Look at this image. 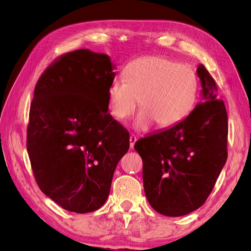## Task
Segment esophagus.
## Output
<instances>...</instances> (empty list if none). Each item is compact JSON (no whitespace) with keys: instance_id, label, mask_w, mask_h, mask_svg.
Instances as JSON below:
<instances>
[{"instance_id":"34e87169","label":"esophagus","mask_w":251,"mask_h":251,"mask_svg":"<svg viewBox=\"0 0 251 251\" xmlns=\"http://www.w3.org/2000/svg\"><path fill=\"white\" fill-rule=\"evenodd\" d=\"M136 141H137V138H136V136L135 135H131L130 136V147H131V149L134 148V144H135Z\"/></svg>"}]
</instances>
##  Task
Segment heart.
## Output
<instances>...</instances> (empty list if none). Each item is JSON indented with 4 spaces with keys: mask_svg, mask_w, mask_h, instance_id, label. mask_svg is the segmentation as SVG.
I'll return each instance as SVG.
<instances>
[{
    "mask_svg": "<svg viewBox=\"0 0 251 251\" xmlns=\"http://www.w3.org/2000/svg\"><path fill=\"white\" fill-rule=\"evenodd\" d=\"M198 85L192 66L163 56H142L126 66L125 79L111 81L110 112L123 121L132 115L139 100L142 109L134 120L137 130L146 131L155 121L160 127H170L192 111Z\"/></svg>",
    "mask_w": 251,
    "mask_h": 251,
    "instance_id": "1",
    "label": "heart"
}]
</instances>
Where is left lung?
<instances>
[{
	"mask_svg": "<svg viewBox=\"0 0 251 251\" xmlns=\"http://www.w3.org/2000/svg\"><path fill=\"white\" fill-rule=\"evenodd\" d=\"M202 101L175 126L135 143L142 158L143 187L159 214L181 217L206 201L227 159L228 121L215 79L200 64Z\"/></svg>",
	"mask_w": 251,
	"mask_h": 251,
	"instance_id": "left-lung-1",
	"label": "left lung"
}]
</instances>
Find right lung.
I'll list each match as a JSON object with an SVG mask.
<instances>
[{
  "instance_id": "add662e5",
  "label": "right lung",
  "mask_w": 251,
  "mask_h": 251,
  "mask_svg": "<svg viewBox=\"0 0 251 251\" xmlns=\"http://www.w3.org/2000/svg\"><path fill=\"white\" fill-rule=\"evenodd\" d=\"M114 69L103 53H66L37 80L30 105L27 151L36 183L77 214L104 204L117 163L130 148L126 128L108 112Z\"/></svg>"
}]
</instances>
